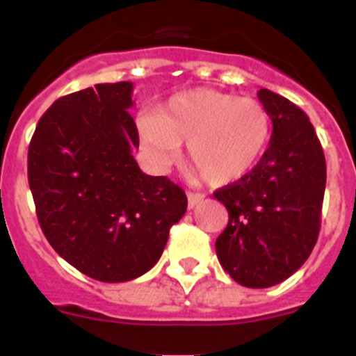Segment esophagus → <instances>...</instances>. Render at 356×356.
Instances as JSON below:
<instances>
[{
    "mask_svg": "<svg viewBox=\"0 0 356 356\" xmlns=\"http://www.w3.org/2000/svg\"><path fill=\"white\" fill-rule=\"evenodd\" d=\"M201 201H203V194L187 193V205H188V209H194V207H196V205H200Z\"/></svg>",
    "mask_w": 356,
    "mask_h": 356,
    "instance_id": "obj_1",
    "label": "esophagus"
}]
</instances>
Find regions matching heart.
<instances>
[{"label":"heart","instance_id":"b5f03b06","mask_svg":"<svg viewBox=\"0 0 356 356\" xmlns=\"http://www.w3.org/2000/svg\"><path fill=\"white\" fill-rule=\"evenodd\" d=\"M139 130L156 165L168 168L187 143L191 163L209 184L228 185L251 172L266 153L271 112L250 97L213 89L176 94L140 115Z\"/></svg>","mask_w":356,"mask_h":356}]
</instances>
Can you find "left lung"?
Instances as JSON below:
<instances>
[{
  "label": "left lung",
  "instance_id": "1",
  "mask_svg": "<svg viewBox=\"0 0 356 356\" xmlns=\"http://www.w3.org/2000/svg\"><path fill=\"white\" fill-rule=\"evenodd\" d=\"M259 99L273 118L269 147L253 171L213 193L228 210L217 259L250 289L284 282L310 257L326 187L325 153L308 115L267 89Z\"/></svg>",
  "mask_w": 356,
  "mask_h": 356
}]
</instances>
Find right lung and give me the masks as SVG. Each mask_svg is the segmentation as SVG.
<instances>
[{"label":"right lung","mask_w":356,"mask_h":356,"mask_svg":"<svg viewBox=\"0 0 356 356\" xmlns=\"http://www.w3.org/2000/svg\"><path fill=\"white\" fill-rule=\"evenodd\" d=\"M131 81L58 97L28 147V184L53 250L106 284L130 282L159 262L187 196L165 176L144 175L131 151L139 131Z\"/></svg>","instance_id":"add662e5"}]
</instances>
